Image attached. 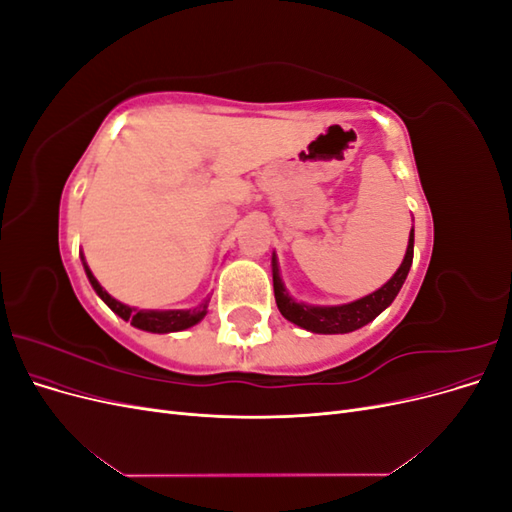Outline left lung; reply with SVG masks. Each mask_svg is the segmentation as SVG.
Wrapping results in <instances>:
<instances>
[{
    "label": "left lung",
    "mask_w": 512,
    "mask_h": 512,
    "mask_svg": "<svg viewBox=\"0 0 512 512\" xmlns=\"http://www.w3.org/2000/svg\"><path fill=\"white\" fill-rule=\"evenodd\" d=\"M412 256H414V228L410 230V239L406 247V256L401 260L399 269L393 273V277L386 282L382 288L374 290L367 297H361L350 303L342 305H307L297 299L290 297L286 290L282 277H280V265H277V256L273 252L271 265H273V290H275V303L280 309L282 316L290 320L297 327L322 333V335H333V333H350L365 327L367 322L380 316L386 307H389L395 297L399 294L401 286H404L408 271L412 267Z\"/></svg>",
    "instance_id": "left-lung-1"
}]
</instances>
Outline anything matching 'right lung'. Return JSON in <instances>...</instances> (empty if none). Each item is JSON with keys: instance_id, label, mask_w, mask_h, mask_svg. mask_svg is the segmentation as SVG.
<instances>
[{"instance_id": "1", "label": "right lung", "mask_w": 512, "mask_h": 512, "mask_svg": "<svg viewBox=\"0 0 512 512\" xmlns=\"http://www.w3.org/2000/svg\"><path fill=\"white\" fill-rule=\"evenodd\" d=\"M81 260H83V269L87 273V280L91 284V288L96 290L98 297L113 309V312L123 318V320H130L132 327L141 329V331H149V333H175V331H183V329H190L194 327V324H198L200 320H203L207 316V307H209V297L198 303L196 307L192 309H136V307H130L126 303L117 301L115 297H111L108 294L100 282L94 277V273H91V269L87 267L85 262V256L81 252Z\"/></svg>"}]
</instances>
